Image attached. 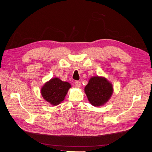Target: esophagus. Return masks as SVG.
<instances>
[{
  "label": "esophagus",
  "instance_id": "obj_1",
  "mask_svg": "<svg viewBox=\"0 0 152 152\" xmlns=\"http://www.w3.org/2000/svg\"><path fill=\"white\" fill-rule=\"evenodd\" d=\"M75 87H77V88H79V87H80V86H81V83L79 81H76L75 82Z\"/></svg>",
  "mask_w": 152,
  "mask_h": 152
}]
</instances>
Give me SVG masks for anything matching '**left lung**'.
<instances>
[{
    "label": "left lung",
    "mask_w": 152,
    "mask_h": 152,
    "mask_svg": "<svg viewBox=\"0 0 152 152\" xmlns=\"http://www.w3.org/2000/svg\"><path fill=\"white\" fill-rule=\"evenodd\" d=\"M84 91L89 103L98 107L108 102L113 94V87L105 77L94 76L90 78Z\"/></svg>",
    "instance_id": "1"
}]
</instances>
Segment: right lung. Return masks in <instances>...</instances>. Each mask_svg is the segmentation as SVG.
<instances>
[{"instance_id":"obj_1","label":"right lung","mask_w":152,"mask_h":152,"mask_svg":"<svg viewBox=\"0 0 152 152\" xmlns=\"http://www.w3.org/2000/svg\"><path fill=\"white\" fill-rule=\"evenodd\" d=\"M71 87L69 82L62 81L58 77H54L45 82L41 88L40 92L46 102L53 106H56L65 99Z\"/></svg>"}]
</instances>
